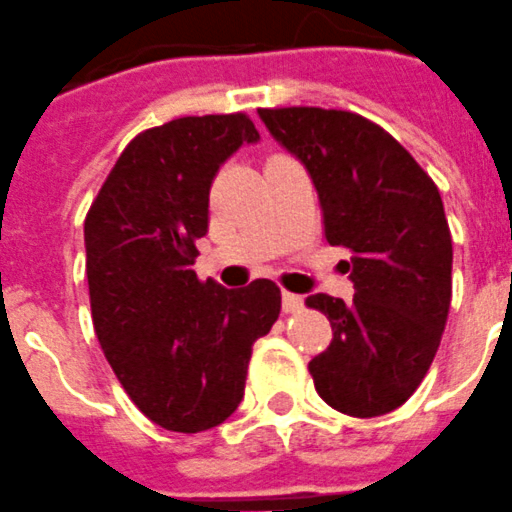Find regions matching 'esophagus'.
I'll return each instance as SVG.
<instances>
[{"instance_id": "obj_1", "label": "esophagus", "mask_w": 512, "mask_h": 512, "mask_svg": "<svg viewBox=\"0 0 512 512\" xmlns=\"http://www.w3.org/2000/svg\"><path fill=\"white\" fill-rule=\"evenodd\" d=\"M302 297L295 295V292H282V310L285 312H300L302 310Z\"/></svg>"}]
</instances>
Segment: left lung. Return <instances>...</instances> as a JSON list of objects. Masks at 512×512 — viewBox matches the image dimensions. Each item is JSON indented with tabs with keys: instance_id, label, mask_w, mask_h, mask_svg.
<instances>
[{
	"instance_id": "obj_1",
	"label": "left lung",
	"mask_w": 512,
	"mask_h": 512,
	"mask_svg": "<svg viewBox=\"0 0 512 512\" xmlns=\"http://www.w3.org/2000/svg\"><path fill=\"white\" fill-rule=\"evenodd\" d=\"M270 135L305 165L325 237L352 252V302L307 297L332 342L310 360L330 408L375 418L418 390L440 347L453 295V240L435 182L393 135L355 112L257 109Z\"/></svg>"
}]
</instances>
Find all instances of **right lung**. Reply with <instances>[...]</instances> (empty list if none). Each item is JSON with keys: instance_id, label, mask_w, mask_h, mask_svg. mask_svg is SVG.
<instances>
[{"instance_id": "obj_1", "label": "right lung", "mask_w": 512, "mask_h": 512, "mask_svg": "<svg viewBox=\"0 0 512 512\" xmlns=\"http://www.w3.org/2000/svg\"><path fill=\"white\" fill-rule=\"evenodd\" d=\"M260 132L247 114L180 117L124 147L84 220L92 322L132 403L160 428L202 433L245 395L280 287L227 290L192 270L217 170Z\"/></svg>"}]
</instances>
